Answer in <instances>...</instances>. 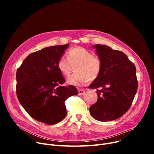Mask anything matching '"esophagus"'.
I'll return each mask as SVG.
<instances>
[{"instance_id": "1", "label": "esophagus", "mask_w": 154, "mask_h": 154, "mask_svg": "<svg viewBox=\"0 0 154 154\" xmlns=\"http://www.w3.org/2000/svg\"><path fill=\"white\" fill-rule=\"evenodd\" d=\"M78 92L79 95H82L85 93V91L84 89H78Z\"/></svg>"}]
</instances>
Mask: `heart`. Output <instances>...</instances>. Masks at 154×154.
<instances>
[{
    "label": "heart",
    "instance_id": "obj_1",
    "mask_svg": "<svg viewBox=\"0 0 154 154\" xmlns=\"http://www.w3.org/2000/svg\"><path fill=\"white\" fill-rule=\"evenodd\" d=\"M67 57H60L57 66L63 75L68 77L71 73L72 66L78 64L76 67L78 73L72 75L67 80L69 85H84L91 79L94 80L99 75L102 67L101 60L85 48L76 47L71 48L67 53Z\"/></svg>",
    "mask_w": 154,
    "mask_h": 154
}]
</instances>
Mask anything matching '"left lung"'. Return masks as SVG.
<instances>
[{
	"label": "left lung",
	"instance_id": "1",
	"mask_svg": "<svg viewBox=\"0 0 154 154\" xmlns=\"http://www.w3.org/2000/svg\"><path fill=\"white\" fill-rule=\"evenodd\" d=\"M93 47L102 67L99 75L89 85L97 90L98 96L97 101L90 107V114L101 122L116 120L129 109L134 99L138 87L136 68L122 52L101 44Z\"/></svg>",
	"mask_w": 154,
	"mask_h": 154
}]
</instances>
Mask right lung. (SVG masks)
<instances>
[{"label": "right lung", "mask_w": 154, "mask_h": 154, "mask_svg": "<svg viewBox=\"0 0 154 154\" xmlns=\"http://www.w3.org/2000/svg\"><path fill=\"white\" fill-rule=\"evenodd\" d=\"M69 44L48 47L29 54L16 73V94L29 115L38 122L54 125L67 115L64 102L78 94L57 68L58 60Z\"/></svg>", "instance_id": "obj_1"}]
</instances>
